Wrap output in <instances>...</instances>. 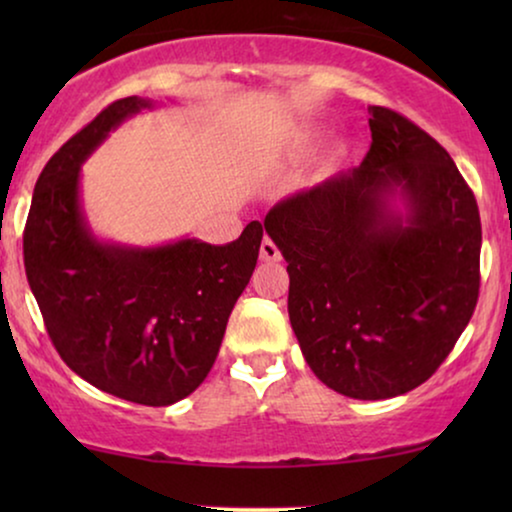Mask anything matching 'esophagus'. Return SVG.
<instances>
[{
    "label": "esophagus",
    "mask_w": 512,
    "mask_h": 512,
    "mask_svg": "<svg viewBox=\"0 0 512 512\" xmlns=\"http://www.w3.org/2000/svg\"><path fill=\"white\" fill-rule=\"evenodd\" d=\"M261 258L268 263L282 261V251H279V247L270 240V237H265V240L261 242Z\"/></svg>",
    "instance_id": "esophagus-1"
}]
</instances>
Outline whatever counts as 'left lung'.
Masks as SVG:
<instances>
[{
  "instance_id": "8db88e82",
  "label": "left lung",
  "mask_w": 512,
  "mask_h": 512,
  "mask_svg": "<svg viewBox=\"0 0 512 512\" xmlns=\"http://www.w3.org/2000/svg\"><path fill=\"white\" fill-rule=\"evenodd\" d=\"M368 114L363 163L279 200L263 226L289 263L307 366L342 396L382 401L429 380L471 321L482 228L450 153L398 111Z\"/></svg>"
}]
</instances>
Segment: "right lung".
Wrapping results in <instances>:
<instances>
[{
  "mask_svg": "<svg viewBox=\"0 0 512 512\" xmlns=\"http://www.w3.org/2000/svg\"><path fill=\"white\" fill-rule=\"evenodd\" d=\"M153 100L123 97L60 146L34 186L23 233L25 275L62 361L139 405H172L212 370L230 312L256 268L263 226L235 242L179 240L153 249L95 240L79 202L83 160Z\"/></svg>",
  "mask_w": 512,
  "mask_h": 512,
  "instance_id": "obj_1",
  "label": "right lung"
}]
</instances>
